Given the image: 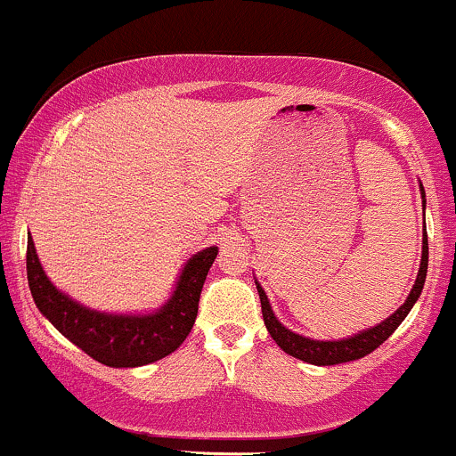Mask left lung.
I'll return each instance as SVG.
<instances>
[{
	"label": "left lung",
	"mask_w": 456,
	"mask_h": 456,
	"mask_svg": "<svg viewBox=\"0 0 456 456\" xmlns=\"http://www.w3.org/2000/svg\"><path fill=\"white\" fill-rule=\"evenodd\" d=\"M420 191H422V201H425V188H422V184H420ZM427 265H428V240H427V229H425V233H422L420 268H418L416 282H413V289L410 291V296H407V300L403 302V306L396 308L388 319H384V322L378 323V326L362 330V332L354 334V337L349 338H341V341H315V338L302 337V334H296L291 332V330H287L279 319L274 317V313H272V306L268 302V296H265V291L261 289V285L257 282L264 323L265 328H268L270 337L274 338L276 345H279L282 352L294 355L297 360H305V362L317 364V366L352 362V360L364 358V355L375 352V349H378L379 345L401 326V322L407 317V313L411 311V306L416 305V300L422 294V287H425V279H427Z\"/></svg>",
	"instance_id": "8db88e82"
}]
</instances>
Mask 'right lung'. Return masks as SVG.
<instances>
[{
  "mask_svg": "<svg viewBox=\"0 0 456 456\" xmlns=\"http://www.w3.org/2000/svg\"><path fill=\"white\" fill-rule=\"evenodd\" d=\"M216 255V246L192 255L169 300L148 315H113L92 311L61 294L46 279L31 235L28 238V281L38 311L68 341L101 364L133 369L165 358L186 341L197 319L203 282Z\"/></svg>",
  "mask_w": 456,
  "mask_h": 456,
  "instance_id": "1",
  "label": "right lung"
}]
</instances>
